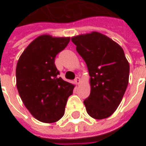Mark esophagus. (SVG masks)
I'll list each match as a JSON object with an SVG mask.
<instances>
[{"label": "esophagus", "instance_id": "34e87169", "mask_svg": "<svg viewBox=\"0 0 146 146\" xmlns=\"http://www.w3.org/2000/svg\"><path fill=\"white\" fill-rule=\"evenodd\" d=\"M75 82H76L77 84H79L80 83V77H78V76L76 77V79H75Z\"/></svg>", "mask_w": 146, "mask_h": 146}]
</instances>
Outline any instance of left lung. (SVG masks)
I'll use <instances>...</instances> for the list:
<instances>
[{"mask_svg":"<svg viewBox=\"0 0 146 146\" xmlns=\"http://www.w3.org/2000/svg\"><path fill=\"white\" fill-rule=\"evenodd\" d=\"M84 60L91 92L84 101L88 114L96 119L108 118L120 104L129 79V63L120 46L97 31L71 38Z\"/></svg>","mask_w":146,"mask_h":146,"instance_id":"8db88e82","label":"left lung"}]
</instances>
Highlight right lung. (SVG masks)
<instances>
[{
	"instance_id": "obj_1",
	"label": "right lung",
	"mask_w": 146,
	"mask_h": 146,
	"mask_svg": "<svg viewBox=\"0 0 146 146\" xmlns=\"http://www.w3.org/2000/svg\"><path fill=\"white\" fill-rule=\"evenodd\" d=\"M70 42V37H37L20 56L16 67V85L27 109L36 119L54 123L65 113L75 86L59 77L56 55Z\"/></svg>"
}]
</instances>
